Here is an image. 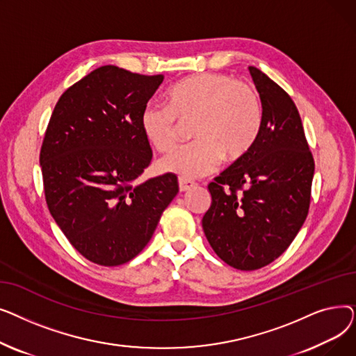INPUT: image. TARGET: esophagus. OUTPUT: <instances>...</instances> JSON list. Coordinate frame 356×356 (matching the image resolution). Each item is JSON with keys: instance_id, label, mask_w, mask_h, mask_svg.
Here are the masks:
<instances>
[{"instance_id": "obj_1", "label": "esophagus", "mask_w": 356, "mask_h": 356, "mask_svg": "<svg viewBox=\"0 0 356 356\" xmlns=\"http://www.w3.org/2000/svg\"><path fill=\"white\" fill-rule=\"evenodd\" d=\"M196 183L192 181V180H188V179H179V191L180 192H188L191 191L192 188H195Z\"/></svg>"}]
</instances>
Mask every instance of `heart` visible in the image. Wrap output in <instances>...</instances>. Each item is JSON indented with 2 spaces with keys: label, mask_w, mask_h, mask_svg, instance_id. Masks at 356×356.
<instances>
[{
  "label": "heart",
  "mask_w": 356,
  "mask_h": 356,
  "mask_svg": "<svg viewBox=\"0 0 356 356\" xmlns=\"http://www.w3.org/2000/svg\"><path fill=\"white\" fill-rule=\"evenodd\" d=\"M165 104L144 105L140 125L157 152L168 153L179 141L180 122H192L195 138L159 163L164 173L196 179L215 172L222 159L236 161L257 141L264 121L258 90L231 74L204 72L175 83Z\"/></svg>",
  "instance_id": "obj_1"
}]
</instances>
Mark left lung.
I'll use <instances>...</instances> for the list:
<instances>
[{"label": "left lung", "instance_id": "1", "mask_svg": "<svg viewBox=\"0 0 356 356\" xmlns=\"http://www.w3.org/2000/svg\"><path fill=\"white\" fill-rule=\"evenodd\" d=\"M264 111L250 152L209 183L212 203L202 219L216 255L236 270L266 267L300 231L310 207L314 160L289 93L250 66Z\"/></svg>", "mask_w": 356, "mask_h": 356}]
</instances>
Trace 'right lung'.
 Segmentation results:
<instances>
[{"label":"right lung","instance_id":"obj_1","mask_svg":"<svg viewBox=\"0 0 356 356\" xmlns=\"http://www.w3.org/2000/svg\"><path fill=\"white\" fill-rule=\"evenodd\" d=\"M163 79L101 66L53 109L40 149L46 203L73 248L95 264L138 255L179 192L173 173L136 181L153 157L140 115Z\"/></svg>","mask_w":356,"mask_h":356}]
</instances>
